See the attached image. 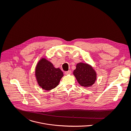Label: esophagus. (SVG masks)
Returning a JSON list of instances; mask_svg holds the SVG:
<instances>
[{"mask_svg":"<svg viewBox=\"0 0 131 131\" xmlns=\"http://www.w3.org/2000/svg\"><path fill=\"white\" fill-rule=\"evenodd\" d=\"M64 74L66 75H71L72 74V71H67V72H65Z\"/></svg>","mask_w":131,"mask_h":131,"instance_id":"34e87169","label":"esophagus"}]
</instances>
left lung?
<instances>
[{
	"mask_svg": "<svg viewBox=\"0 0 131 131\" xmlns=\"http://www.w3.org/2000/svg\"><path fill=\"white\" fill-rule=\"evenodd\" d=\"M73 74L79 84L84 87H91L96 80L95 71L87 63L80 62L77 64Z\"/></svg>",
	"mask_w": 131,
	"mask_h": 131,
	"instance_id": "8db88e82",
	"label": "left lung"
}]
</instances>
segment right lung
I'll return each mask as SVG.
<instances>
[{"instance_id":"obj_1","label":"right lung","mask_w":131,"mask_h":131,"mask_svg":"<svg viewBox=\"0 0 131 131\" xmlns=\"http://www.w3.org/2000/svg\"><path fill=\"white\" fill-rule=\"evenodd\" d=\"M35 76L39 86L49 91L58 85L63 74L59 68L56 69L51 62L42 58L36 67Z\"/></svg>"}]
</instances>
